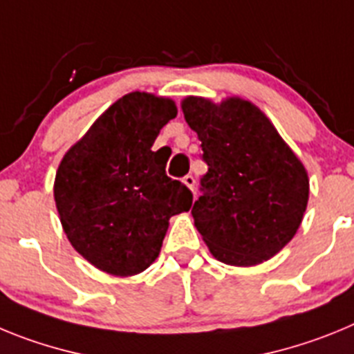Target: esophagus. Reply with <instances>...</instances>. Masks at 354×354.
Listing matches in <instances>:
<instances>
[{"instance_id":"34e87169","label":"esophagus","mask_w":354,"mask_h":354,"mask_svg":"<svg viewBox=\"0 0 354 354\" xmlns=\"http://www.w3.org/2000/svg\"><path fill=\"white\" fill-rule=\"evenodd\" d=\"M183 183L186 184V186L189 187V189H195L196 180H195V177H193V175H186V177H184V179H183Z\"/></svg>"}]
</instances>
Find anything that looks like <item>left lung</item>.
<instances>
[{"mask_svg": "<svg viewBox=\"0 0 354 354\" xmlns=\"http://www.w3.org/2000/svg\"><path fill=\"white\" fill-rule=\"evenodd\" d=\"M183 111L207 162L192 209L196 230L225 264L268 261L301 225L308 202L305 167L250 101L228 97L214 104L186 97Z\"/></svg>", "mask_w": 354, "mask_h": 354, "instance_id": "obj_1", "label": "left lung"}]
</instances>
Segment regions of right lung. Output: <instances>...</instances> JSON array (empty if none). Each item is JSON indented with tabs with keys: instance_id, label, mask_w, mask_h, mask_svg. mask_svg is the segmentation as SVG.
Segmentation results:
<instances>
[{
	"instance_id": "right-lung-1",
	"label": "right lung",
	"mask_w": 354,
	"mask_h": 354,
	"mask_svg": "<svg viewBox=\"0 0 354 354\" xmlns=\"http://www.w3.org/2000/svg\"><path fill=\"white\" fill-rule=\"evenodd\" d=\"M175 115L171 99L131 92L62 159L55 179L62 227L97 270L115 277L145 271L161 252L171 216L192 209V192L168 177V159L152 150Z\"/></svg>"
}]
</instances>
